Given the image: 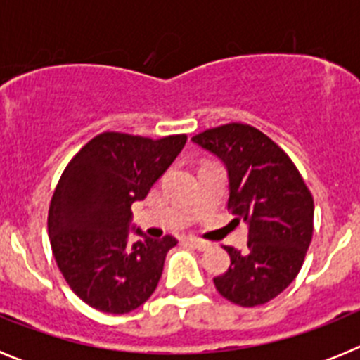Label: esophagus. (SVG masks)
<instances>
[{"label": "esophagus", "mask_w": 360, "mask_h": 360, "mask_svg": "<svg viewBox=\"0 0 360 360\" xmlns=\"http://www.w3.org/2000/svg\"><path fill=\"white\" fill-rule=\"evenodd\" d=\"M187 243L191 245V247H195V249H198V250H205V249H209V241H203V240H198V238H187Z\"/></svg>", "instance_id": "obj_1"}]
</instances>
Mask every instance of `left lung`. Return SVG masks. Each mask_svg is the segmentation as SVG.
I'll return each mask as SVG.
<instances>
[{"instance_id":"obj_1","label":"left lung","mask_w":360,"mask_h":360,"mask_svg":"<svg viewBox=\"0 0 360 360\" xmlns=\"http://www.w3.org/2000/svg\"><path fill=\"white\" fill-rule=\"evenodd\" d=\"M191 141L224 162L227 209L249 225L243 252L225 247L231 266L214 278L216 290L240 307L269 303L303 266L314 232L311 193L287 153L249 124L205 129Z\"/></svg>"}]
</instances>
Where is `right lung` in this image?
<instances>
[{"mask_svg":"<svg viewBox=\"0 0 360 360\" xmlns=\"http://www.w3.org/2000/svg\"><path fill=\"white\" fill-rule=\"evenodd\" d=\"M186 135L153 141L106 131L91 139L63 171L49 209V236L57 266L75 295L106 314H128L158 285L173 236L131 243V205L173 164Z\"/></svg>","mask_w":360,"mask_h":360,"instance_id":"1","label":"right lung"}]
</instances>
